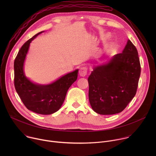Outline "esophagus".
Instances as JSON below:
<instances>
[{"instance_id":"esophagus-1","label":"esophagus","mask_w":156,"mask_h":156,"mask_svg":"<svg viewBox=\"0 0 156 156\" xmlns=\"http://www.w3.org/2000/svg\"><path fill=\"white\" fill-rule=\"evenodd\" d=\"M87 72V69L86 67V66H83V67H81L80 70V72H79L80 75L81 76H84L86 75Z\"/></svg>"}]
</instances>
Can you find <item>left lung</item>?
<instances>
[{
	"label": "left lung",
	"instance_id": "left-lung-1",
	"mask_svg": "<svg viewBox=\"0 0 156 156\" xmlns=\"http://www.w3.org/2000/svg\"><path fill=\"white\" fill-rule=\"evenodd\" d=\"M141 73L138 51L128 40L123 52L96 66L88 77L89 100L101 115L121 112L135 97Z\"/></svg>",
	"mask_w": 156,
	"mask_h": 156
}]
</instances>
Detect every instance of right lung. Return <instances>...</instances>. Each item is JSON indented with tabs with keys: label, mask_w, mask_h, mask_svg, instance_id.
Instances as JSON below:
<instances>
[{
	"label": "right lung",
	"mask_w": 156,
	"mask_h": 156,
	"mask_svg": "<svg viewBox=\"0 0 156 156\" xmlns=\"http://www.w3.org/2000/svg\"><path fill=\"white\" fill-rule=\"evenodd\" d=\"M41 33L28 40L18 51L14 61V85L21 101L28 110L39 114L49 115L57 112L62 106L69 88L77 79L78 70L47 85L30 81L24 75L23 64L31 42Z\"/></svg>",
	"instance_id": "obj_1"
}]
</instances>
